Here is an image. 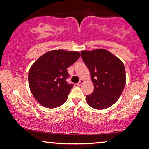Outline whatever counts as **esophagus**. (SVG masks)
Returning <instances> with one entry per match:
<instances>
[{
	"instance_id": "1",
	"label": "esophagus",
	"mask_w": 149,
	"mask_h": 149,
	"mask_svg": "<svg viewBox=\"0 0 149 149\" xmlns=\"http://www.w3.org/2000/svg\"><path fill=\"white\" fill-rule=\"evenodd\" d=\"M84 81L83 80H80V82H79L77 84H78V86H80V85H82L83 83H84Z\"/></svg>"
}]
</instances>
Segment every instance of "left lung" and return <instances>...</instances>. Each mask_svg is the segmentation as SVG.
Masks as SVG:
<instances>
[{"label":"left lung","mask_w":149,"mask_h":149,"mask_svg":"<svg viewBox=\"0 0 149 149\" xmlns=\"http://www.w3.org/2000/svg\"><path fill=\"white\" fill-rule=\"evenodd\" d=\"M81 56L91 73L94 91L86 95L91 107L103 110L119 99L126 83L125 69L119 58L104 49L81 51Z\"/></svg>","instance_id":"8db88e82"}]
</instances>
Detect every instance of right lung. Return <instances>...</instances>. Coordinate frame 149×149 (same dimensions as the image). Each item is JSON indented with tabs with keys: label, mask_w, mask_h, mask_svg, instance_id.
I'll return each mask as SVG.
<instances>
[{
	"label": "right lung",
	"mask_w": 149,
	"mask_h": 149,
	"mask_svg": "<svg viewBox=\"0 0 149 149\" xmlns=\"http://www.w3.org/2000/svg\"><path fill=\"white\" fill-rule=\"evenodd\" d=\"M76 51L51 50L33 63L29 72L32 94L41 106L55 108L66 102L73 84H69L67 68L80 58Z\"/></svg>",
	"instance_id": "add662e5"
}]
</instances>
